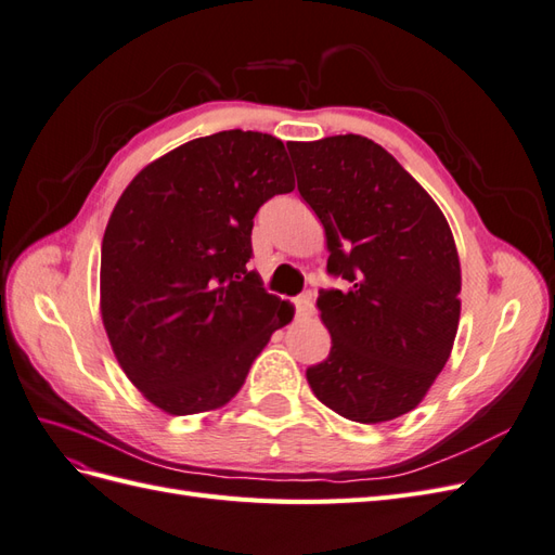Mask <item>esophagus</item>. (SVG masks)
<instances>
[{"label":"esophagus","instance_id":"1","mask_svg":"<svg viewBox=\"0 0 555 555\" xmlns=\"http://www.w3.org/2000/svg\"><path fill=\"white\" fill-rule=\"evenodd\" d=\"M294 306H296V314H298V317H310V314L314 312L312 294H310V292H308V294H300V296L294 300Z\"/></svg>","mask_w":555,"mask_h":555}]
</instances>
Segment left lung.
I'll use <instances>...</instances> for the list:
<instances>
[{
    "label": "left lung",
    "instance_id": "left-lung-1",
    "mask_svg": "<svg viewBox=\"0 0 555 555\" xmlns=\"http://www.w3.org/2000/svg\"><path fill=\"white\" fill-rule=\"evenodd\" d=\"M287 147L326 233L328 273L347 280V289L319 292L331 351L308 367V384L349 422H391L424 400L459 331L461 261L447 217L359 133Z\"/></svg>",
    "mask_w": 555,
    "mask_h": 555
}]
</instances>
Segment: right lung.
I'll return each instance as SVG.
<instances>
[{"label":"right lung","mask_w":555,"mask_h":555,"mask_svg":"<svg viewBox=\"0 0 555 555\" xmlns=\"http://www.w3.org/2000/svg\"><path fill=\"white\" fill-rule=\"evenodd\" d=\"M294 190L284 143L220 131L147 164L111 212L102 319L129 382L184 416L227 405L271 335L294 317L247 271L255 215Z\"/></svg>","instance_id":"right-lung-1"}]
</instances>
